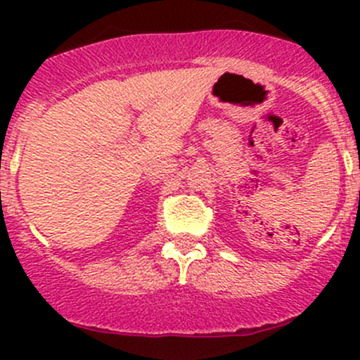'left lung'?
Wrapping results in <instances>:
<instances>
[{
    "label": "left lung",
    "mask_w": 360,
    "mask_h": 360,
    "mask_svg": "<svg viewBox=\"0 0 360 360\" xmlns=\"http://www.w3.org/2000/svg\"><path fill=\"white\" fill-rule=\"evenodd\" d=\"M359 167H360V163H359Z\"/></svg>",
    "instance_id": "1"
}]
</instances>
